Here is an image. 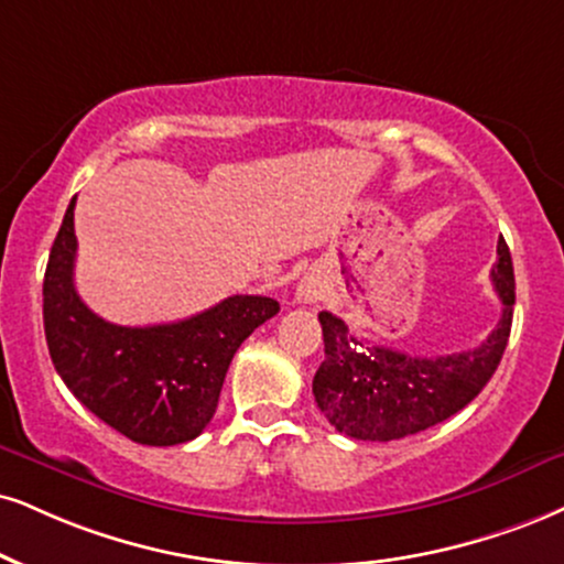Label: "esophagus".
Segmentation results:
<instances>
[{
  "label": "esophagus",
  "mask_w": 564,
  "mask_h": 564,
  "mask_svg": "<svg viewBox=\"0 0 564 564\" xmlns=\"http://www.w3.org/2000/svg\"><path fill=\"white\" fill-rule=\"evenodd\" d=\"M318 297H322V282L314 274L303 276L301 284H297V303H316Z\"/></svg>",
  "instance_id": "esophagus-1"
}]
</instances>
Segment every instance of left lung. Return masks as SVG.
<instances>
[{"label": "left lung", "instance_id": "8db88e82", "mask_svg": "<svg viewBox=\"0 0 564 564\" xmlns=\"http://www.w3.org/2000/svg\"><path fill=\"white\" fill-rule=\"evenodd\" d=\"M491 284L502 316L474 350L449 356H408L392 347L364 343L343 318L318 314L324 332V364L314 377V398L339 434L364 442H392L419 434L463 410L505 356L516 305V274L507 242H497Z\"/></svg>", "mask_w": 564, "mask_h": 564}]
</instances>
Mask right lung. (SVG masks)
Listing matches in <instances>:
<instances>
[{"label": "right lung", "mask_w": 564, "mask_h": 564, "mask_svg": "<svg viewBox=\"0 0 564 564\" xmlns=\"http://www.w3.org/2000/svg\"><path fill=\"white\" fill-rule=\"evenodd\" d=\"M75 198L44 274V332L52 364L90 413L149 447L196 440L214 419L238 347L280 311L274 297L232 295L175 324L120 326L80 301Z\"/></svg>", "instance_id": "obj_1"}]
</instances>
